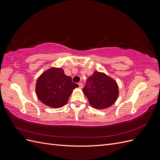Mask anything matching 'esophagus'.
Wrapping results in <instances>:
<instances>
[{
  "mask_svg": "<svg viewBox=\"0 0 160 160\" xmlns=\"http://www.w3.org/2000/svg\"><path fill=\"white\" fill-rule=\"evenodd\" d=\"M78 84H79V88H80L81 89H82V88H83V83H79Z\"/></svg>",
  "mask_w": 160,
  "mask_h": 160,
  "instance_id": "obj_1",
  "label": "esophagus"
}]
</instances>
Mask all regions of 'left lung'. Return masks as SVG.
Segmentation results:
<instances>
[{"label":"left lung","instance_id":"8db88e82","mask_svg":"<svg viewBox=\"0 0 160 160\" xmlns=\"http://www.w3.org/2000/svg\"><path fill=\"white\" fill-rule=\"evenodd\" d=\"M83 91L90 105L98 109L109 108L115 102L119 95L116 81L104 72L97 71L87 79Z\"/></svg>","mask_w":160,"mask_h":160}]
</instances>
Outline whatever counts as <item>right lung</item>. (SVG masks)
I'll use <instances>...</instances> for the list:
<instances>
[{
	"mask_svg": "<svg viewBox=\"0 0 160 160\" xmlns=\"http://www.w3.org/2000/svg\"><path fill=\"white\" fill-rule=\"evenodd\" d=\"M79 85L73 83L61 68L52 67L42 73L36 83V93L42 103L52 108H60L68 101L72 90Z\"/></svg>",
	"mask_w": 160,
	"mask_h": 160,
	"instance_id": "1",
	"label": "right lung"
}]
</instances>
